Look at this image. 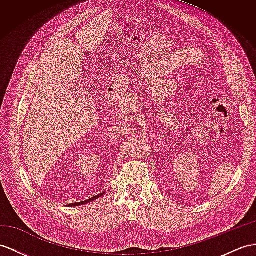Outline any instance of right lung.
<instances>
[{
  "mask_svg": "<svg viewBox=\"0 0 256 256\" xmlns=\"http://www.w3.org/2000/svg\"><path fill=\"white\" fill-rule=\"evenodd\" d=\"M103 194H105V192L100 193V194H98V196H92L91 198H88V200H86V201H81V202H76V203L68 204L67 206H70V208H74V206H80V205H84V204H86V203H90V202H93V201L98 200V198H101Z\"/></svg>",
  "mask_w": 256,
  "mask_h": 256,
  "instance_id": "add662e5",
  "label": "right lung"
}]
</instances>
